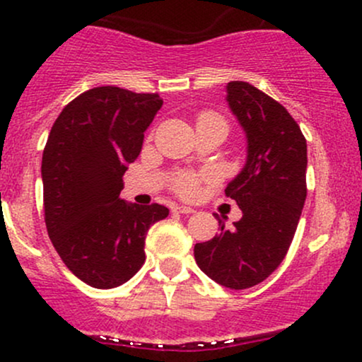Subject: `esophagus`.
<instances>
[{
	"label": "esophagus",
	"instance_id": "esophagus-1",
	"mask_svg": "<svg viewBox=\"0 0 362 362\" xmlns=\"http://www.w3.org/2000/svg\"><path fill=\"white\" fill-rule=\"evenodd\" d=\"M173 213H177V214H192L194 209H192V207H189V206H175V207H173Z\"/></svg>",
	"mask_w": 362,
	"mask_h": 362
}]
</instances>
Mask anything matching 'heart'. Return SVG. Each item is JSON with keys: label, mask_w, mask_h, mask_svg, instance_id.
Wrapping results in <instances>:
<instances>
[{"label": "heart", "mask_w": 362, "mask_h": 362, "mask_svg": "<svg viewBox=\"0 0 362 362\" xmlns=\"http://www.w3.org/2000/svg\"><path fill=\"white\" fill-rule=\"evenodd\" d=\"M204 120L219 122L223 124V126H226L224 120L219 117V115L213 114V112H204V114L199 115V122H204ZM199 184H201V177L195 175V173H180V175L175 178L173 189H175L177 194H180L182 197H194V195L199 192Z\"/></svg>", "instance_id": "1"}]
</instances>
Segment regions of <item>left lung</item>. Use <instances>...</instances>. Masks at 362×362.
<instances>
[{"label": "left lung", "instance_id": "left-lung-1", "mask_svg": "<svg viewBox=\"0 0 362 362\" xmlns=\"http://www.w3.org/2000/svg\"><path fill=\"white\" fill-rule=\"evenodd\" d=\"M226 102L247 136V163L224 189L242 219L195 243L199 269L230 289L267 279L284 260L306 199V139L279 102L247 81H230Z\"/></svg>", "mask_w": 362, "mask_h": 362}]
</instances>
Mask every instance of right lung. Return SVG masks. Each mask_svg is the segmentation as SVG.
<instances>
[{
    "mask_svg": "<svg viewBox=\"0 0 362 362\" xmlns=\"http://www.w3.org/2000/svg\"><path fill=\"white\" fill-rule=\"evenodd\" d=\"M158 93L98 86L62 109L42 155L44 216L66 267L97 289L124 284L143 267L151 224L165 206L119 197L127 165L139 156L144 131L161 109Z\"/></svg>",
    "mask_w": 362,
    "mask_h": 362,
    "instance_id": "add662e5",
    "label": "right lung"
}]
</instances>
